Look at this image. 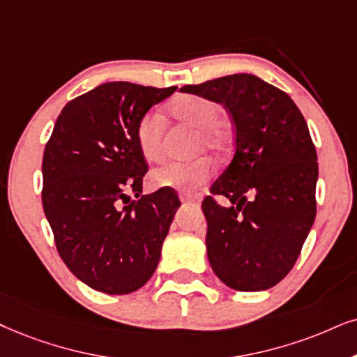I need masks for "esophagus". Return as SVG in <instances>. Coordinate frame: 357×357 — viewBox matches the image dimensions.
<instances>
[{
	"label": "esophagus",
	"instance_id": "1",
	"mask_svg": "<svg viewBox=\"0 0 357 357\" xmlns=\"http://www.w3.org/2000/svg\"><path fill=\"white\" fill-rule=\"evenodd\" d=\"M179 199H181L183 202H186V204H197V202L201 201V197H197V196H192V194L181 192V194H179Z\"/></svg>",
	"mask_w": 357,
	"mask_h": 357
}]
</instances>
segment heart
<instances>
[{"mask_svg": "<svg viewBox=\"0 0 357 357\" xmlns=\"http://www.w3.org/2000/svg\"><path fill=\"white\" fill-rule=\"evenodd\" d=\"M171 112L176 119L186 120L199 126L197 146L219 148L222 143L220 130V108L215 102L201 96H184L173 102ZM135 137L142 155L148 161H160L165 155V120L156 110L146 112L138 120ZM212 174V163L207 158H196L191 161H168L153 171L150 179L156 188H176L192 191L206 183Z\"/></svg>", "mask_w": 357, "mask_h": 357, "instance_id": "b5f03b06", "label": "heart"}]
</instances>
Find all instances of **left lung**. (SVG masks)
Returning <instances> with one entry per match:
<instances>
[{
    "mask_svg": "<svg viewBox=\"0 0 357 357\" xmlns=\"http://www.w3.org/2000/svg\"><path fill=\"white\" fill-rule=\"evenodd\" d=\"M181 92L222 103L236 133L231 163L202 201L211 267L234 290L272 288L293 268L317 215L318 161L308 125L288 93L252 74Z\"/></svg>",
    "mask_w": 357,
    "mask_h": 357,
    "instance_id": "8db88e82",
    "label": "left lung"
}]
</instances>
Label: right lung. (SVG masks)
<instances>
[{
    "label": "right lung",
    "instance_id": "right-lung-1",
    "mask_svg": "<svg viewBox=\"0 0 357 357\" xmlns=\"http://www.w3.org/2000/svg\"><path fill=\"white\" fill-rule=\"evenodd\" d=\"M174 90L98 85L67 102L44 148L43 207L57 252L97 291L145 285L181 206L169 188L142 196L148 165L135 137L138 120Z\"/></svg>",
    "mask_w": 357,
    "mask_h": 357
}]
</instances>
